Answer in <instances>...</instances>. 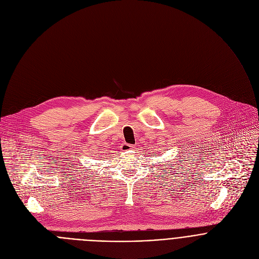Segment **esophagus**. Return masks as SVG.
Masks as SVG:
<instances>
[{
    "instance_id": "obj_1",
    "label": "esophagus",
    "mask_w": 259,
    "mask_h": 259,
    "mask_svg": "<svg viewBox=\"0 0 259 259\" xmlns=\"http://www.w3.org/2000/svg\"><path fill=\"white\" fill-rule=\"evenodd\" d=\"M121 150H122V152H130V151L133 150V146H132L131 144L124 143V144H122V146H121Z\"/></svg>"
}]
</instances>
